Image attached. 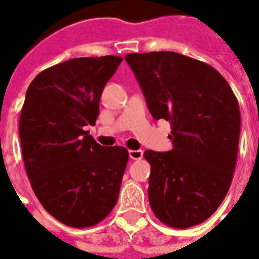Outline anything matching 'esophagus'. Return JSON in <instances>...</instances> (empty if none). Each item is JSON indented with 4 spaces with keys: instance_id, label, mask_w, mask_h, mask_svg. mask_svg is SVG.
Returning a JSON list of instances; mask_svg holds the SVG:
<instances>
[{
    "instance_id": "esophagus-1",
    "label": "esophagus",
    "mask_w": 259,
    "mask_h": 259,
    "mask_svg": "<svg viewBox=\"0 0 259 259\" xmlns=\"http://www.w3.org/2000/svg\"><path fill=\"white\" fill-rule=\"evenodd\" d=\"M144 152L142 150H129V156L132 160H141Z\"/></svg>"
}]
</instances>
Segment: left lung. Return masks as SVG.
<instances>
[{
    "label": "left lung",
    "instance_id": "left-lung-1",
    "mask_svg": "<svg viewBox=\"0 0 259 259\" xmlns=\"http://www.w3.org/2000/svg\"><path fill=\"white\" fill-rule=\"evenodd\" d=\"M154 119L172 123L169 152L146 150L148 197L158 221L188 229L207 221L233 181L241 133L237 97L213 67L160 51L127 54Z\"/></svg>",
    "mask_w": 259,
    "mask_h": 259
}]
</instances>
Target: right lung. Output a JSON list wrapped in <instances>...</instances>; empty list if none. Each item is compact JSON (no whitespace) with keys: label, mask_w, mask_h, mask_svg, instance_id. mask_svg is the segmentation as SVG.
Returning <instances> with one entry per match:
<instances>
[{"label":"right lung","mask_w":259,"mask_h":259,"mask_svg":"<svg viewBox=\"0 0 259 259\" xmlns=\"http://www.w3.org/2000/svg\"><path fill=\"white\" fill-rule=\"evenodd\" d=\"M122 62L119 56L76 58L41 71L32 80L20 140L26 175L38 201L63 225L86 229L117 204L129 152L97 144L99 101Z\"/></svg>","instance_id":"obj_1"}]
</instances>
